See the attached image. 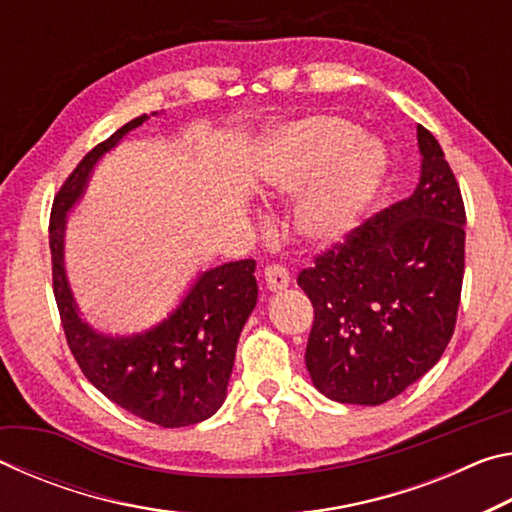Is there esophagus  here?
Segmentation results:
<instances>
[{"mask_svg":"<svg viewBox=\"0 0 512 512\" xmlns=\"http://www.w3.org/2000/svg\"><path fill=\"white\" fill-rule=\"evenodd\" d=\"M264 280H266V289L271 291H282L289 287L291 282V275L287 271V266L282 264H268L264 268Z\"/></svg>","mask_w":512,"mask_h":512,"instance_id":"34e87169","label":"esophagus"}]
</instances>
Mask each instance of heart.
<instances>
[{
  "label": "heart",
  "mask_w": 512,
  "mask_h": 512,
  "mask_svg": "<svg viewBox=\"0 0 512 512\" xmlns=\"http://www.w3.org/2000/svg\"><path fill=\"white\" fill-rule=\"evenodd\" d=\"M388 173V151L363 137L352 121L334 115L284 126L268 146L262 178L277 192L311 187L300 210V228L320 244H336L357 228Z\"/></svg>",
  "instance_id": "obj_1"
}]
</instances>
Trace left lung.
<instances>
[{
    "instance_id": "left-lung-1",
    "label": "left lung",
    "mask_w": 512,
    "mask_h": 512,
    "mask_svg": "<svg viewBox=\"0 0 512 512\" xmlns=\"http://www.w3.org/2000/svg\"><path fill=\"white\" fill-rule=\"evenodd\" d=\"M415 192L298 275L314 305L305 363L329 400L377 406L436 366L454 334L465 271V205L445 153L418 126Z\"/></svg>"
}]
</instances>
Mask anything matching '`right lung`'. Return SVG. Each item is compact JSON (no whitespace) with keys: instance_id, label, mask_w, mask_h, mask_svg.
<instances>
[{"instance_id":"right-lung-1","label":"right lung","mask_w":512,"mask_h":512,"mask_svg":"<svg viewBox=\"0 0 512 512\" xmlns=\"http://www.w3.org/2000/svg\"><path fill=\"white\" fill-rule=\"evenodd\" d=\"M146 119L128 121L94 146L60 187L49 219L51 275L67 345L90 384L137 418L173 429L207 420L225 400L239 334L257 305L255 259L198 275L169 318L146 332L110 336L81 318L63 259L67 212L83 196L97 162Z\"/></svg>"}]
</instances>
